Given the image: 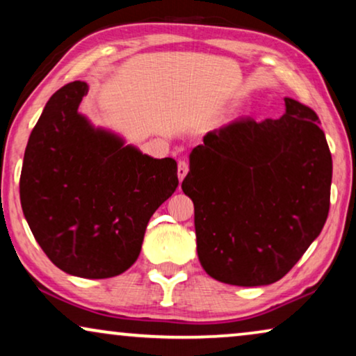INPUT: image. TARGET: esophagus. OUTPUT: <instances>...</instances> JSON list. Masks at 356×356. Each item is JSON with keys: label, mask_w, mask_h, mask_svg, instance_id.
I'll use <instances>...</instances> for the list:
<instances>
[{"label": "esophagus", "mask_w": 356, "mask_h": 356, "mask_svg": "<svg viewBox=\"0 0 356 356\" xmlns=\"http://www.w3.org/2000/svg\"><path fill=\"white\" fill-rule=\"evenodd\" d=\"M188 170H189L188 163L184 162V160H179V162H178V179H179V181H183L184 177H186Z\"/></svg>", "instance_id": "1"}]
</instances>
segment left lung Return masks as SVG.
<instances>
[{
    "label": "left lung",
    "instance_id": "8db88e82",
    "mask_svg": "<svg viewBox=\"0 0 356 356\" xmlns=\"http://www.w3.org/2000/svg\"><path fill=\"white\" fill-rule=\"evenodd\" d=\"M332 157L318 115L285 97V115L213 129L189 154L197 256L212 279L238 286L280 280L329 213Z\"/></svg>",
    "mask_w": 356,
    "mask_h": 356
}]
</instances>
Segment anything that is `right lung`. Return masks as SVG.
<instances>
[{
	"instance_id": "add662e5",
	"label": "right lung",
	"mask_w": 356,
	"mask_h": 356,
	"mask_svg": "<svg viewBox=\"0 0 356 356\" xmlns=\"http://www.w3.org/2000/svg\"><path fill=\"white\" fill-rule=\"evenodd\" d=\"M74 81L47 102L21 172L24 217L53 264L82 279L123 274L139 257L154 212L178 186L177 162L143 154L79 111Z\"/></svg>"
}]
</instances>
